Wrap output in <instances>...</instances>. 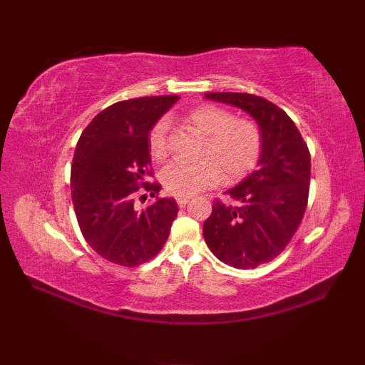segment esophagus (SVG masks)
Wrapping results in <instances>:
<instances>
[{
  "instance_id": "1",
  "label": "esophagus",
  "mask_w": 365,
  "mask_h": 365,
  "mask_svg": "<svg viewBox=\"0 0 365 365\" xmlns=\"http://www.w3.org/2000/svg\"><path fill=\"white\" fill-rule=\"evenodd\" d=\"M188 202H190V197H177V205L180 208H183Z\"/></svg>"
}]
</instances>
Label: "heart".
Listing matches in <instances>:
<instances>
[{"instance_id": "heart-1", "label": "heart", "mask_w": 365, "mask_h": 365, "mask_svg": "<svg viewBox=\"0 0 365 365\" xmlns=\"http://www.w3.org/2000/svg\"><path fill=\"white\" fill-rule=\"evenodd\" d=\"M187 122L205 136L202 160L195 163L170 161L161 170V183L174 196H192L220 180L237 182L257 166L262 155V130L251 119L235 118L216 105H200L187 114ZM166 119L155 122L149 133V153L155 161L168 157Z\"/></svg>"}]
</instances>
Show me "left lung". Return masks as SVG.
<instances>
[{
  "label": "left lung",
  "instance_id": "left-lung-1",
  "mask_svg": "<svg viewBox=\"0 0 365 365\" xmlns=\"http://www.w3.org/2000/svg\"><path fill=\"white\" fill-rule=\"evenodd\" d=\"M207 98L242 108L262 130L260 168L213 200L204 238L221 262L251 269L281 254L304 216L311 153L294 122L269 100L237 92H208Z\"/></svg>",
  "mask_w": 365,
  "mask_h": 365
}]
</instances>
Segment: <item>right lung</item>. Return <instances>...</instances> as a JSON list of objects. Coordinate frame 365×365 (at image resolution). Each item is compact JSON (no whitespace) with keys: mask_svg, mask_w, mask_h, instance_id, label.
I'll return each instance as SVG.
<instances>
[{"mask_svg":"<svg viewBox=\"0 0 365 365\" xmlns=\"http://www.w3.org/2000/svg\"><path fill=\"white\" fill-rule=\"evenodd\" d=\"M177 100L160 96L114 103L91 120L76 143L71 170L76 221L92 250L115 265L133 268L152 260L177 216L175 200L158 197L161 185L145 182L153 177L149 131ZM139 190L158 197L143 211L134 205Z\"/></svg>","mask_w":365,"mask_h":365,"instance_id":"1","label":"right lung"}]
</instances>
